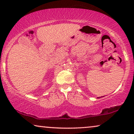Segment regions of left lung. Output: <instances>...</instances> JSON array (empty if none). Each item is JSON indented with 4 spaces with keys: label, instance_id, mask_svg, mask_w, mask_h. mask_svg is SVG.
I'll return each mask as SVG.
<instances>
[{
    "label": "left lung",
    "instance_id": "obj_1",
    "mask_svg": "<svg viewBox=\"0 0 134 134\" xmlns=\"http://www.w3.org/2000/svg\"><path fill=\"white\" fill-rule=\"evenodd\" d=\"M101 97H102V96H101ZM103 97H104V96H103Z\"/></svg>",
    "mask_w": 134,
    "mask_h": 134
}]
</instances>
